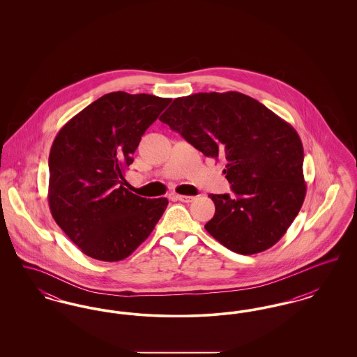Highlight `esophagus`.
I'll use <instances>...</instances> for the list:
<instances>
[{"instance_id": "1", "label": "esophagus", "mask_w": 357, "mask_h": 357, "mask_svg": "<svg viewBox=\"0 0 357 357\" xmlns=\"http://www.w3.org/2000/svg\"><path fill=\"white\" fill-rule=\"evenodd\" d=\"M175 199L181 201V202H185V204H190V202L195 201V197H191V195H175Z\"/></svg>"}]
</instances>
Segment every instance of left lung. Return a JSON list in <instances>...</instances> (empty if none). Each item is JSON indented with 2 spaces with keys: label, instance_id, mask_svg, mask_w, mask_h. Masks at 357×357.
<instances>
[{
  "label": "left lung",
  "instance_id": "1",
  "mask_svg": "<svg viewBox=\"0 0 357 357\" xmlns=\"http://www.w3.org/2000/svg\"><path fill=\"white\" fill-rule=\"evenodd\" d=\"M204 156L225 160L233 194H210V236L238 255L261 253L287 233L304 204V149L297 131L253 98L199 92L159 118Z\"/></svg>",
  "mask_w": 357,
  "mask_h": 357
}]
</instances>
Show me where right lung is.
Here are the masks:
<instances>
[{
    "instance_id": "right-lung-1",
    "label": "right lung",
    "mask_w": 357,
    "mask_h": 357,
    "mask_svg": "<svg viewBox=\"0 0 357 357\" xmlns=\"http://www.w3.org/2000/svg\"><path fill=\"white\" fill-rule=\"evenodd\" d=\"M171 99L111 92L59 131L50 153L52 217L85 255L116 262L153 233L167 198L128 191L124 172L139 142Z\"/></svg>"
}]
</instances>
